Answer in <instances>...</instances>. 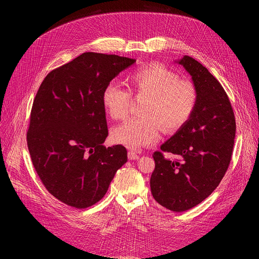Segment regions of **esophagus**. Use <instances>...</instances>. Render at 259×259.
<instances>
[{
    "label": "esophagus",
    "mask_w": 259,
    "mask_h": 259,
    "mask_svg": "<svg viewBox=\"0 0 259 259\" xmlns=\"http://www.w3.org/2000/svg\"><path fill=\"white\" fill-rule=\"evenodd\" d=\"M127 155H128V159L130 160H137V159H139V154L136 151H134V150H130Z\"/></svg>",
    "instance_id": "esophagus-1"
}]
</instances>
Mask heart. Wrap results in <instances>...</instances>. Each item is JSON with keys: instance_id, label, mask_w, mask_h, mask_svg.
I'll use <instances>...</instances> for the list:
<instances>
[{"instance_id": "b5f03b06", "label": "heart", "mask_w": 259, "mask_h": 259, "mask_svg": "<svg viewBox=\"0 0 259 259\" xmlns=\"http://www.w3.org/2000/svg\"><path fill=\"white\" fill-rule=\"evenodd\" d=\"M130 91L136 96H148L143 116L130 117L115 126L112 139L116 144L138 149L155 143L161 130L171 134L191 119L198 105V91L192 82L178 80V75L161 65L139 68L127 76ZM106 112L114 120L125 117L131 94L121 86L108 84L101 95Z\"/></svg>"}]
</instances>
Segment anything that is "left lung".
I'll return each instance as SVG.
<instances>
[{
	"instance_id": "1",
	"label": "left lung",
	"mask_w": 259,
	"mask_h": 259,
	"mask_svg": "<svg viewBox=\"0 0 259 259\" xmlns=\"http://www.w3.org/2000/svg\"><path fill=\"white\" fill-rule=\"evenodd\" d=\"M191 75L198 105L182 128L153 153L150 178L154 200L173 211L198 205L213 192L228 169L236 137V120L228 96L216 77L199 61L184 56L175 60Z\"/></svg>"
}]
</instances>
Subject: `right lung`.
Here are the masks:
<instances>
[{
  "label": "right lung",
  "mask_w": 259,
  "mask_h": 259,
  "mask_svg": "<svg viewBox=\"0 0 259 259\" xmlns=\"http://www.w3.org/2000/svg\"><path fill=\"white\" fill-rule=\"evenodd\" d=\"M135 61L83 53L51 71L36 93L27 133L30 156L48 191L67 205L95 204L127 162L125 147L104 146L108 127L101 95Z\"/></svg>",
  "instance_id": "right-lung-1"
}]
</instances>
